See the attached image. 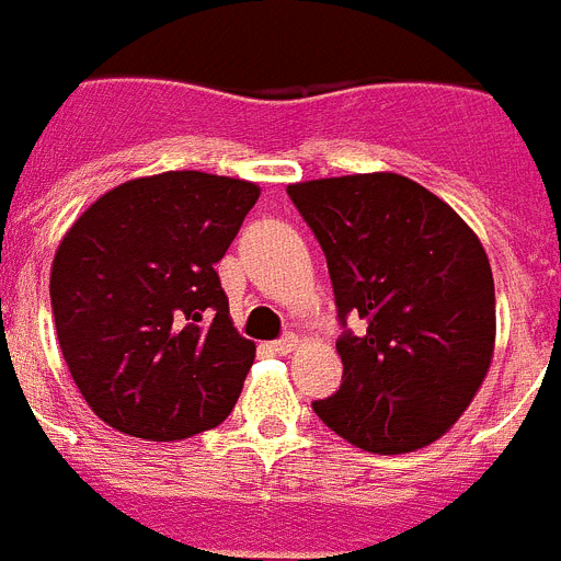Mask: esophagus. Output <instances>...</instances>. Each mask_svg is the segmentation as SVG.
Here are the masks:
<instances>
[{
	"mask_svg": "<svg viewBox=\"0 0 561 561\" xmlns=\"http://www.w3.org/2000/svg\"><path fill=\"white\" fill-rule=\"evenodd\" d=\"M295 345H297V336L295 334H286V336H280V340L270 342L266 348H270L272 354H277V356H286V354H291V351H295Z\"/></svg>",
	"mask_w": 561,
	"mask_h": 561,
	"instance_id": "1",
	"label": "esophagus"
}]
</instances>
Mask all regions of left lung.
I'll return each instance as SVG.
<instances>
[{
  "instance_id": "obj_1",
  "label": "left lung",
  "mask_w": 561,
  "mask_h": 561,
  "mask_svg": "<svg viewBox=\"0 0 561 561\" xmlns=\"http://www.w3.org/2000/svg\"><path fill=\"white\" fill-rule=\"evenodd\" d=\"M286 193L323 250L342 325V385L311 408L368 453L427 447L469 408L492 362L494 280L478 236L399 173L297 182Z\"/></svg>"
}]
</instances>
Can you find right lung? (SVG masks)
Segmentation results:
<instances>
[{
    "mask_svg": "<svg viewBox=\"0 0 561 561\" xmlns=\"http://www.w3.org/2000/svg\"><path fill=\"white\" fill-rule=\"evenodd\" d=\"M257 185L168 171L103 193L53 261L58 345L87 404L134 438L182 440L236 408L255 345L216 264Z\"/></svg>",
    "mask_w": 561,
    "mask_h": 561,
    "instance_id": "obj_1",
    "label": "right lung"
}]
</instances>
